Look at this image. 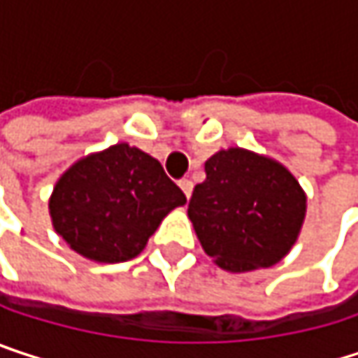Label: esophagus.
Instances as JSON below:
<instances>
[{
	"mask_svg": "<svg viewBox=\"0 0 358 358\" xmlns=\"http://www.w3.org/2000/svg\"><path fill=\"white\" fill-rule=\"evenodd\" d=\"M178 186L182 188V192L186 194V199H190V194H192V182L188 178H182L178 182Z\"/></svg>",
	"mask_w": 358,
	"mask_h": 358,
	"instance_id": "1",
	"label": "esophagus"
}]
</instances>
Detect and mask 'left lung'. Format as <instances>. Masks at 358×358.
Masks as SVG:
<instances>
[{"mask_svg":"<svg viewBox=\"0 0 358 358\" xmlns=\"http://www.w3.org/2000/svg\"><path fill=\"white\" fill-rule=\"evenodd\" d=\"M188 217L201 247L228 271L275 265L301 232L307 196L278 162L245 149L220 151L205 162Z\"/></svg>","mask_w":358,"mask_h":358,"instance_id":"left-lung-1","label":"left lung"}]
</instances>
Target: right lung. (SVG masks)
<instances>
[{"label":"right lung","instance_id":"right-lung-1","mask_svg":"<svg viewBox=\"0 0 358 358\" xmlns=\"http://www.w3.org/2000/svg\"><path fill=\"white\" fill-rule=\"evenodd\" d=\"M186 203L162 164L126 143L74 164L49 199L55 232L87 259L136 257L162 220Z\"/></svg>","mask_w":358,"mask_h":358}]
</instances>
